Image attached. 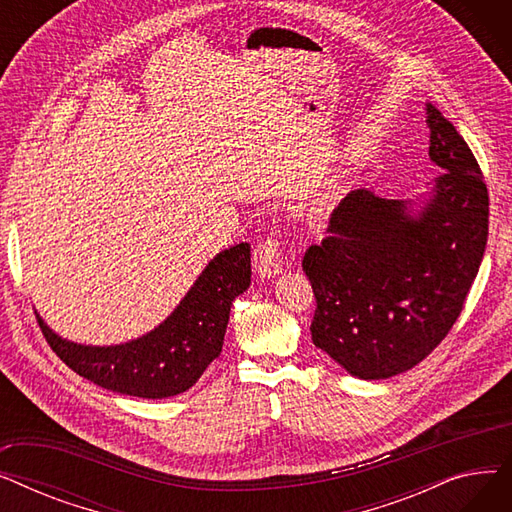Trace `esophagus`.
<instances>
[{
    "label": "esophagus",
    "mask_w": 512,
    "mask_h": 512,
    "mask_svg": "<svg viewBox=\"0 0 512 512\" xmlns=\"http://www.w3.org/2000/svg\"><path fill=\"white\" fill-rule=\"evenodd\" d=\"M255 272L261 278H274L282 272V240L278 234L265 236L253 251Z\"/></svg>",
    "instance_id": "34e87169"
}]
</instances>
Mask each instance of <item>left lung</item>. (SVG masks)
<instances>
[{
	"mask_svg": "<svg viewBox=\"0 0 512 512\" xmlns=\"http://www.w3.org/2000/svg\"><path fill=\"white\" fill-rule=\"evenodd\" d=\"M429 157L444 170L417 215L367 188L332 211L303 257L313 344L361 380L421 363L459 319L488 242L490 197L475 155L427 103Z\"/></svg>",
	"mask_w": 512,
	"mask_h": 512,
	"instance_id": "1",
	"label": "left lung"
}]
</instances>
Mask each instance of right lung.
<instances>
[{
  "label": "right lung",
  "mask_w": 512,
  "mask_h": 512,
  "mask_svg": "<svg viewBox=\"0 0 512 512\" xmlns=\"http://www.w3.org/2000/svg\"><path fill=\"white\" fill-rule=\"evenodd\" d=\"M251 284V245L240 242L215 255L174 313L149 334L116 346H83L41 332L72 371L93 384L139 398L186 392L222 353L232 301Z\"/></svg>",
  "instance_id": "add662e5"
}]
</instances>
